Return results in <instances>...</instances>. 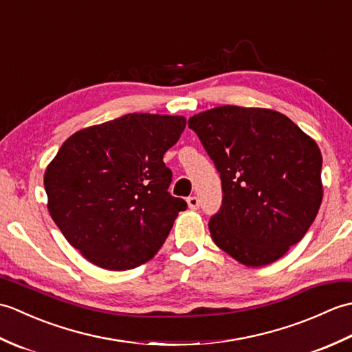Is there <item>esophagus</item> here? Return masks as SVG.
<instances>
[{
	"mask_svg": "<svg viewBox=\"0 0 352 352\" xmlns=\"http://www.w3.org/2000/svg\"><path fill=\"white\" fill-rule=\"evenodd\" d=\"M188 206L190 210H197V208H199V199L197 197H189L188 198Z\"/></svg>",
	"mask_w": 352,
	"mask_h": 352,
	"instance_id": "esophagus-1",
	"label": "esophagus"
}]
</instances>
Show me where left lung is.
Listing matches in <instances>:
<instances>
[{
	"mask_svg": "<svg viewBox=\"0 0 352 352\" xmlns=\"http://www.w3.org/2000/svg\"><path fill=\"white\" fill-rule=\"evenodd\" d=\"M222 183L208 228L246 266L278 260L307 233L322 203V154L278 111L222 106L189 119Z\"/></svg>",
	"mask_w": 352,
	"mask_h": 352,
	"instance_id": "1",
	"label": "left lung"
}]
</instances>
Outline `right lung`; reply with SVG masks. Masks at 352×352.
I'll list each match as a JSON object with an SVG mask.
<instances>
[{"label":"right lung","mask_w":352,"mask_h":352,"mask_svg":"<svg viewBox=\"0 0 352 352\" xmlns=\"http://www.w3.org/2000/svg\"><path fill=\"white\" fill-rule=\"evenodd\" d=\"M184 126L183 116L130 113L80 130L58 149L43 178L48 210L94 265H144L188 208L168 192L172 170L163 162Z\"/></svg>","instance_id":"1"}]
</instances>
